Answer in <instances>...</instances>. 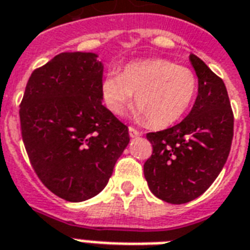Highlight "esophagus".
I'll use <instances>...</instances> for the list:
<instances>
[{"label": "esophagus", "instance_id": "34e87169", "mask_svg": "<svg viewBox=\"0 0 250 250\" xmlns=\"http://www.w3.org/2000/svg\"><path fill=\"white\" fill-rule=\"evenodd\" d=\"M142 133L140 132V130H137V129H134V127L129 126V136L132 137V138H136V137L141 136Z\"/></svg>", "mask_w": 250, "mask_h": 250}]
</instances>
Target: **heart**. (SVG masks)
Masks as SVG:
<instances>
[{
  "instance_id": "obj_1",
  "label": "heart",
  "mask_w": 250,
  "mask_h": 250,
  "mask_svg": "<svg viewBox=\"0 0 250 250\" xmlns=\"http://www.w3.org/2000/svg\"><path fill=\"white\" fill-rule=\"evenodd\" d=\"M198 92V79L187 67L166 59L134 62L123 74L110 71L101 82V95L106 108L123 112L133 100L140 109L136 117L149 120L154 127L170 126L189 109Z\"/></svg>"
}]
</instances>
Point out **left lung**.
I'll list each match as a JSON object with an SVG mask.
<instances>
[{
    "instance_id": "left-lung-1",
    "label": "left lung",
    "mask_w": 250,
    "mask_h": 250,
    "mask_svg": "<svg viewBox=\"0 0 250 250\" xmlns=\"http://www.w3.org/2000/svg\"><path fill=\"white\" fill-rule=\"evenodd\" d=\"M198 76V97L178 125L147 133L153 154L144 165L150 191L163 202L183 204L213 183L229 155L233 112L224 82L200 58L189 55Z\"/></svg>"
}]
</instances>
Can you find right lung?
<instances>
[{
	"label": "right lung",
	"mask_w": 250,
	"mask_h": 250,
	"mask_svg": "<svg viewBox=\"0 0 250 250\" xmlns=\"http://www.w3.org/2000/svg\"><path fill=\"white\" fill-rule=\"evenodd\" d=\"M103 71L93 52H62L34 69L20 105L34 171L67 202L101 192L129 144L126 125L103 105Z\"/></svg>",
	"instance_id": "obj_1"
}]
</instances>
